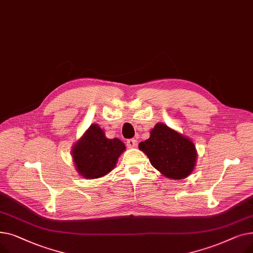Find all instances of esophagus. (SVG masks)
<instances>
[{"mask_svg": "<svg viewBox=\"0 0 253 253\" xmlns=\"http://www.w3.org/2000/svg\"><path fill=\"white\" fill-rule=\"evenodd\" d=\"M127 145H128V148H135L137 145V140L134 139V138L128 139L127 140Z\"/></svg>", "mask_w": 253, "mask_h": 253, "instance_id": "34e87169", "label": "esophagus"}]
</instances>
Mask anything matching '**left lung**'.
I'll use <instances>...</instances> for the list:
<instances>
[{
	"label": "left lung",
	"mask_w": 253,
	"mask_h": 253,
	"mask_svg": "<svg viewBox=\"0 0 253 253\" xmlns=\"http://www.w3.org/2000/svg\"><path fill=\"white\" fill-rule=\"evenodd\" d=\"M138 148L167 178L183 179L195 169L197 150L194 142L166 124L157 123L150 132V138L141 141Z\"/></svg>",
	"instance_id": "obj_1"
}]
</instances>
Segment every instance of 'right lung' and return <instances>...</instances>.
I'll list each match as a JSON object with an SVG mask.
<instances>
[{"label":"right lung","mask_w":253,"mask_h":253,"mask_svg":"<svg viewBox=\"0 0 253 253\" xmlns=\"http://www.w3.org/2000/svg\"><path fill=\"white\" fill-rule=\"evenodd\" d=\"M125 150L123 141L108 138L98 124L93 123L74 144L72 157L79 175L95 179L111 172Z\"/></svg>","instance_id":"1"}]
</instances>
